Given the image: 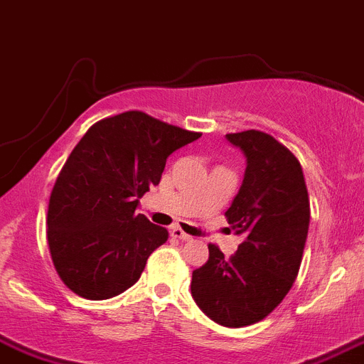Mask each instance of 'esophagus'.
Returning <instances> with one entry per match:
<instances>
[{"instance_id":"34e87169","label":"esophagus","mask_w":364,"mask_h":364,"mask_svg":"<svg viewBox=\"0 0 364 364\" xmlns=\"http://www.w3.org/2000/svg\"><path fill=\"white\" fill-rule=\"evenodd\" d=\"M172 237H176V239L179 240H192V237H190L188 233L183 232L181 228H172Z\"/></svg>"}]
</instances>
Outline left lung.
Returning <instances> with one entry per match:
<instances>
[{
    "label": "left lung",
    "instance_id": "1",
    "mask_svg": "<svg viewBox=\"0 0 364 364\" xmlns=\"http://www.w3.org/2000/svg\"><path fill=\"white\" fill-rule=\"evenodd\" d=\"M226 140L246 156L244 181L226 212L246 239L230 259L208 244L210 257L192 273L190 291L210 320L239 328L264 320L293 287L311 208L300 161L285 145L255 129Z\"/></svg>",
    "mask_w": 364,
    "mask_h": 364
}]
</instances>
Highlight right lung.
Wrapping results in <instances>:
<instances>
[{"mask_svg": "<svg viewBox=\"0 0 364 364\" xmlns=\"http://www.w3.org/2000/svg\"><path fill=\"white\" fill-rule=\"evenodd\" d=\"M198 138L201 132L144 111L87 129L53 185L46 217L50 255L68 289L107 300L138 282L168 232L136 213V206L159 183L166 158Z\"/></svg>", "mask_w": 364, "mask_h": 364, "instance_id": "add662e5", "label": "right lung"}]
</instances>
